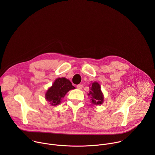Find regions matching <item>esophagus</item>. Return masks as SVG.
<instances>
[{"instance_id":"obj_1","label":"esophagus","mask_w":155,"mask_h":155,"mask_svg":"<svg viewBox=\"0 0 155 155\" xmlns=\"http://www.w3.org/2000/svg\"><path fill=\"white\" fill-rule=\"evenodd\" d=\"M77 87V88H78V90H81L82 88H83V85L82 84H78Z\"/></svg>"}]
</instances>
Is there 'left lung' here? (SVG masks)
I'll use <instances>...</instances> for the list:
<instances>
[{"instance_id": "left-lung-1", "label": "left lung", "mask_w": 155, "mask_h": 155, "mask_svg": "<svg viewBox=\"0 0 155 155\" xmlns=\"http://www.w3.org/2000/svg\"><path fill=\"white\" fill-rule=\"evenodd\" d=\"M91 88V91L88 93V96L91 98V102L95 105H100L104 102V95L102 93L101 88L100 84L94 81L92 83Z\"/></svg>"}]
</instances>
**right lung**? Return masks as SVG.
I'll return each instance as SVG.
<instances>
[{"mask_svg":"<svg viewBox=\"0 0 155 155\" xmlns=\"http://www.w3.org/2000/svg\"><path fill=\"white\" fill-rule=\"evenodd\" d=\"M72 83L64 77L56 79L53 85L47 90L45 99L52 105H56L61 103V100L68 91L75 89Z\"/></svg>","mask_w":155,"mask_h":155,"instance_id":"right-lung-1","label":"right lung"}]
</instances>
